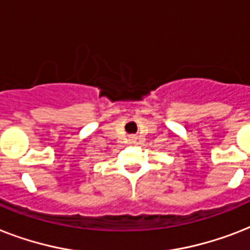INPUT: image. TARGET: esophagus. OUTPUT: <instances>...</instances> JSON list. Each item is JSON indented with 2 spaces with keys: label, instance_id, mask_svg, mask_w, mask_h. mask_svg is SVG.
Masks as SVG:
<instances>
[{
  "label": "esophagus",
  "instance_id": "esophagus-1",
  "mask_svg": "<svg viewBox=\"0 0 250 250\" xmlns=\"http://www.w3.org/2000/svg\"><path fill=\"white\" fill-rule=\"evenodd\" d=\"M131 140H132V143H135L137 140V137H131Z\"/></svg>",
  "mask_w": 250,
  "mask_h": 250
}]
</instances>
